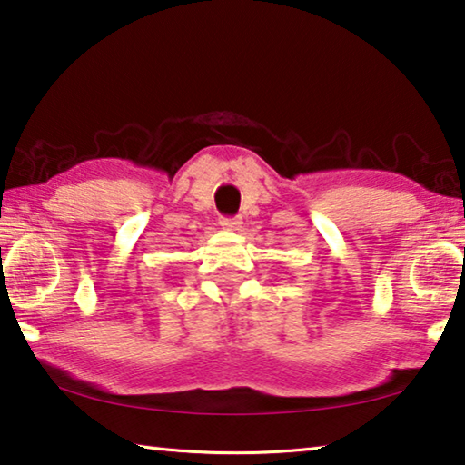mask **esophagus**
Masks as SVG:
<instances>
[{"mask_svg": "<svg viewBox=\"0 0 465 465\" xmlns=\"http://www.w3.org/2000/svg\"><path fill=\"white\" fill-rule=\"evenodd\" d=\"M222 227H223V230H230V232H238V230H242V219L240 217H223Z\"/></svg>", "mask_w": 465, "mask_h": 465, "instance_id": "esophagus-1", "label": "esophagus"}]
</instances>
